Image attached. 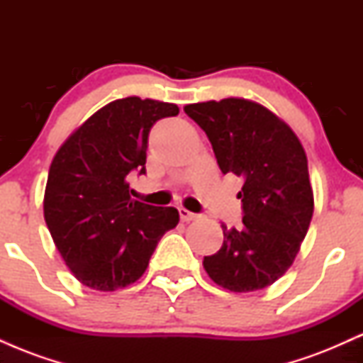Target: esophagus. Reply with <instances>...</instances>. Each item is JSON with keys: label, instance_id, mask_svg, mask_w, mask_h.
<instances>
[{"label": "esophagus", "instance_id": "esophagus-1", "mask_svg": "<svg viewBox=\"0 0 363 363\" xmlns=\"http://www.w3.org/2000/svg\"><path fill=\"white\" fill-rule=\"evenodd\" d=\"M179 215H181L182 222H193V220H196L199 216L196 213H191V211L186 210V208H179Z\"/></svg>", "mask_w": 363, "mask_h": 363}]
</instances>
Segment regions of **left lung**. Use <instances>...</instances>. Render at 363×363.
<instances>
[{"instance_id": "8db88e82", "label": "left lung", "mask_w": 363, "mask_h": 363, "mask_svg": "<svg viewBox=\"0 0 363 363\" xmlns=\"http://www.w3.org/2000/svg\"><path fill=\"white\" fill-rule=\"evenodd\" d=\"M184 112L206 133L220 170L244 179V225H222L223 245L203 266L230 291L266 289L291 266L314 213L306 150L285 121L247 99L187 104Z\"/></svg>"}]
</instances>
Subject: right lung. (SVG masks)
<instances>
[{
    "mask_svg": "<svg viewBox=\"0 0 363 363\" xmlns=\"http://www.w3.org/2000/svg\"><path fill=\"white\" fill-rule=\"evenodd\" d=\"M176 104L126 97L74 129L49 167L44 218L69 272L85 286L114 291L140 280L158 240L179 223L172 206L129 196L131 170L145 174L148 133Z\"/></svg>",
    "mask_w": 363,
    "mask_h": 363,
    "instance_id": "1",
    "label": "right lung"
}]
</instances>
